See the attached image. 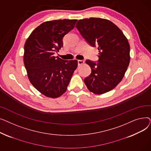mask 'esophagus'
I'll return each instance as SVG.
<instances>
[{
  "label": "esophagus",
  "mask_w": 151,
  "mask_h": 151,
  "mask_svg": "<svg viewBox=\"0 0 151 151\" xmlns=\"http://www.w3.org/2000/svg\"><path fill=\"white\" fill-rule=\"evenodd\" d=\"M84 61L83 60H78V65H82L83 63H84Z\"/></svg>",
  "instance_id": "1"
}]
</instances>
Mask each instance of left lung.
I'll use <instances>...</instances> for the list:
<instances>
[{
	"instance_id": "8db88e82",
	"label": "left lung",
	"mask_w": 151,
	"mask_h": 151,
	"mask_svg": "<svg viewBox=\"0 0 151 151\" xmlns=\"http://www.w3.org/2000/svg\"><path fill=\"white\" fill-rule=\"evenodd\" d=\"M76 27L90 46H97L99 60L87 59L91 73L85 78L88 89L96 94L113 89L119 83L130 63V45L122 32L108 19H80Z\"/></svg>"
}]
</instances>
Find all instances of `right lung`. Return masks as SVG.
<instances>
[{
	"instance_id": "right-lung-1",
	"label": "right lung",
	"mask_w": 151,
	"mask_h": 151,
	"mask_svg": "<svg viewBox=\"0 0 151 151\" xmlns=\"http://www.w3.org/2000/svg\"><path fill=\"white\" fill-rule=\"evenodd\" d=\"M76 19L46 21L38 26L26 42L24 63L31 84L44 96L57 98L64 93L78 65L54 54L63 46V38Z\"/></svg>"
}]
</instances>
